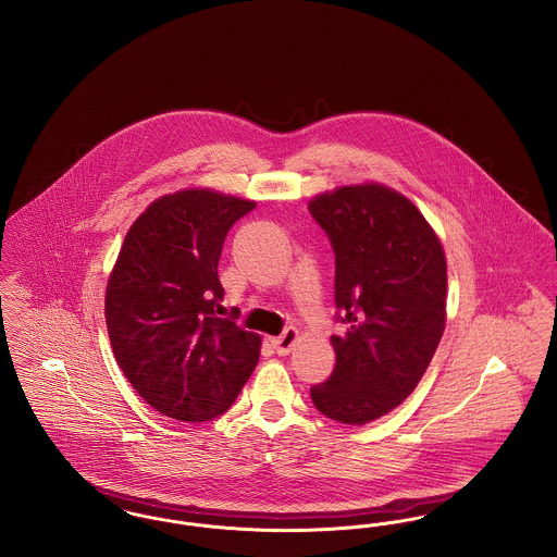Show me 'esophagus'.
<instances>
[{
  "instance_id": "obj_1",
  "label": "esophagus",
  "mask_w": 557,
  "mask_h": 557,
  "mask_svg": "<svg viewBox=\"0 0 557 557\" xmlns=\"http://www.w3.org/2000/svg\"><path fill=\"white\" fill-rule=\"evenodd\" d=\"M296 338H298V330L296 327H286L284 330V334L282 336H277V338H273L271 341V346L275 348V352L277 355H288L292 350V346H294V343H296Z\"/></svg>"
}]
</instances>
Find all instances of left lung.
<instances>
[{
    "mask_svg": "<svg viewBox=\"0 0 557 557\" xmlns=\"http://www.w3.org/2000/svg\"><path fill=\"white\" fill-rule=\"evenodd\" d=\"M336 259V368L311 388L319 413L368 424L398 407L428 370L445 330L443 246L405 196L341 187L309 202Z\"/></svg>",
    "mask_w": 557,
    "mask_h": 557,
    "instance_id": "left-lung-1",
    "label": "left lung"
}]
</instances>
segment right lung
I'll list each match as a JSON object with an SVG mask.
<instances>
[{"label": "right lung", "instance_id": "right-lung-1", "mask_svg": "<svg viewBox=\"0 0 557 557\" xmlns=\"http://www.w3.org/2000/svg\"><path fill=\"white\" fill-rule=\"evenodd\" d=\"M255 202L211 189L162 196L127 232L108 280L114 359L137 395L166 418L225 413L259 363L261 338L221 315L223 242Z\"/></svg>", "mask_w": 557, "mask_h": 557}]
</instances>
